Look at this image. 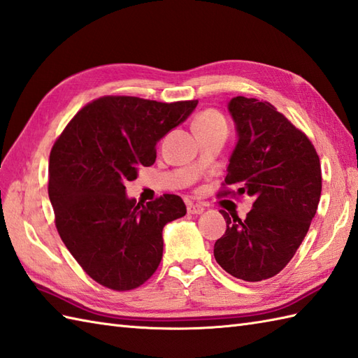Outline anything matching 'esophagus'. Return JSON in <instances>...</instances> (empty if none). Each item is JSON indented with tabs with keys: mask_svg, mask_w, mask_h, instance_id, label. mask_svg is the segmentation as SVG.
<instances>
[{
	"mask_svg": "<svg viewBox=\"0 0 358 358\" xmlns=\"http://www.w3.org/2000/svg\"><path fill=\"white\" fill-rule=\"evenodd\" d=\"M203 210H204V208L201 206V204H194V203H189L187 204V212H189V214L200 215V214H203Z\"/></svg>",
	"mask_w": 358,
	"mask_h": 358,
	"instance_id": "1",
	"label": "esophagus"
}]
</instances>
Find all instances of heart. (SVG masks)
<instances>
[{"mask_svg":"<svg viewBox=\"0 0 358 358\" xmlns=\"http://www.w3.org/2000/svg\"><path fill=\"white\" fill-rule=\"evenodd\" d=\"M220 124H226L224 118L222 113L215 109H208L199 113L192 121V127L194 131H200V129H209V127H215Z\"/></svg>","mask_w":358,"mask_h":358,"instance_id":"heart-1","label":"heart"}]
</instances>
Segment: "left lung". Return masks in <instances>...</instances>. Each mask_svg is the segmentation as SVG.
Listing matches in <instances>:
<instances>
[{"label":"left lung","instance_id":"1","mask_svg":"<svg viewBox=\"0 0 358 358\" xmlns=\"http://www.w3.org/2000/svg\"><path fill=\"white\" fill-rule=\"evenodd\" d=\"M229 112L238 143L218 196L249 195L254 203L245 220L220 210L227 227L214 257L232 277L262 281L285 269L308 234L322 194L320 158L271 103L235 96Z\"/></svg>","mask_w":358,"mask_h":358}]
</instances>
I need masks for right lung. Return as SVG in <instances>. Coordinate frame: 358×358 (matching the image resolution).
<instances>
[{
    "instance_id": "1",
    "label": "right lung",
    "mask_w": 358,
    "mask_h": 358,
    "mask_svg": "<svg viewBox=\"0 0 358 358\" xmlns=\"http://www.w3.org/2000/svg\"><path fill=\"white\" fill-rule=\"evenodd\" d=\"M199 100L159 103L106 95L77 112L53 143L49 199L66 248L87 275L124 292L154 275L163 227L186 214L181 196L163 194L140 206L126 183L152 166L157 141L191 115Z\"/></svg>"
}]
</instances>
